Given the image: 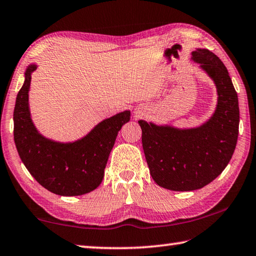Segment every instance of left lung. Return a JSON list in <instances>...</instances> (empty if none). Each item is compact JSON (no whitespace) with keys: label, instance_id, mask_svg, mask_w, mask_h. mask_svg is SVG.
<instances>
[{"label":"left lung","instance_id":"left-lung-1","mask_svg":"<svg viewBox=\"0 0 256 256\" xmlns=\"http://www.w3.org/2000/svg\"><path fill=\"white\" fill-rule=\"evenodd\" d=\"M192 58L216 84L218 105L212 118L188 130L138 120L150 174L170 190H194L211 183L232 159L238 138V97L226 66L209 50L198 48Z\"/></svg>","mask_w":256,"mask_h":256}]
</instances>
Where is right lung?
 <instances>
[{
    "label": "right lung",
    "mask_w": 256,
    "mask_h": 256,
    "mask_svg": "<svg viewBox=\"0 0 256 256\" xmlns=\"http://www.w3.org/2000/svg\"><path fill=\"white\" fill-rule=\"evenodd\" d=\"M36 68L32 64L26 71L14 112V144L20 158L34 178L52 193L76 196L92 192L102 183L116 136L131 112L125 110L104 120L72 144L48 140L38 133L30 118L28 92Z\"/></svg>",
    "instance_id": "right-lung-1"
}]
</instances>
